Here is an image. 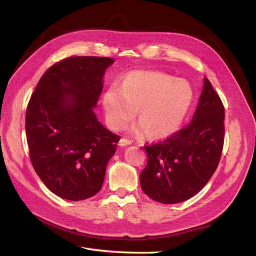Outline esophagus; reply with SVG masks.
Returning <instances> with one entry per match:
<instances>
[{
	"label": "esophagus",
	"instance_id": "34e87169",
	"mask_svg": "<svg viewBox=\"0 0 256 256\" xmlns=\"http://www.w3.org/2000/svg\"><path fill=\"white\" fill-rule=\"evenodd\" d=\"M131 143H132V142H131L130 140H128V138H120V142H118V145L120 146H127V145H130Z\"/></svg>",
	"mask_w": 256,
	"mask_h": 256
}]
</instances>
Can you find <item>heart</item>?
I'll list each match as a JSON object with an SVG mask.
<instances>
[{
    "mask_svg": "<svg viewBox=\"0 0 256 256\" xmlns=\"http://www.w3.org/2000/svg\"><path fill=\"white\" fill-rule=\"evenodd\" d=\"M189 82L159 72L129 74L122 86L112 85L102 97L108 125L120 130L132 120L138 109L140 122L131 132L152 138H166L180 129L193 102Z\"/></svg>",
    "mask_w": 256,
    "mask_h": 256,
    "instance_id": "1",
    "label": "heart"
}]
</instances>
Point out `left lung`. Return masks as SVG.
<instances>
[{"mask_svg": "<svg viewBox=\"0 0 256 256\" xmlns=\"http://www.w3.org/2000/svg\"><path fill=\"white\" fill-rule=\"evenodd\" d=\"M224 142V106L204 78L198 108L187 127L166 140L145 146L140 175L143 192L164 204L187 200L203 189L219 164Z\"/></svg>", "mask_w": 256, "mask_h": 256, "instance_id": "8db88e82", "label": "left lung"}]
</instances>
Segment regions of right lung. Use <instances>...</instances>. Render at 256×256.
Returning <instances> with one entry per match:
<instances>
[{
    "label": "right lung",
    "instance_id": "obj_1",
    "mask_svg": "<svg viewBox=\"0 0 256 256\" xmlns=\"http://www.w3.org/2000/svg\"><path fill=\"white\" fill-rule=\"evenodd\" d=\"M113 58L72 56L51 66L38 82L26 114L30 158L51 192L69 200L102 189L120 136L94 109Z\"/></svg>",
    "mask_w": 256,
    "mask_h": 256
}]
</instances>
